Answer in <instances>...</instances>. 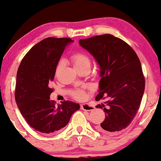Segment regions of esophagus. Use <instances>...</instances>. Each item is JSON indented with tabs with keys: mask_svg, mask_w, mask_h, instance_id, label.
I'll return each mask as SVG.
<instances>
[{
	"mask_svg": "<svg viewBox=\"0 0 161 161\" xmlns=\"http://www.w3.org/2000/svg\"><path fill=\"white\" fill-rule=\"evenodd\" d=\"M81 109L85 110V111H92L94 109V107L89 103H83L80 105Z\"/></svg>",
	"mask_w": 161,
	"mask_h": 161,
	"instance_id": "1",
	"label": "esophagus"
}]
</instances>
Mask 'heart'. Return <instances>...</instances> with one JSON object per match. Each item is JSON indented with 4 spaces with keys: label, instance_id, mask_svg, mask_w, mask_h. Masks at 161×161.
<instances>
[{
    "label": "heart",
    "instance_id": "1",
    "mask_svg": "<svg viewBox=\"0 0 161 161\" xmlns=\"http://www.w3.org/2000/svg\"><path fill=\"white\" fill-rule=\"evenodd\" d=\"M72 60L74 64L75 68H80L85 66H90V60L89 57L85 54L81 53H77L72 56ZM63 66V62L60 61L56 69V74L59 72ZM74 97L78 100H83L85 98L86 93L83 90H77L75 92Z\"/></svg>",
    "mask_w": 161,
    "mask_h": 161
}]
</instances>
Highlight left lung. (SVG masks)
Listing matches in <instances>:
<instances>
[{
    "mask_svg": "<svg viewBox=\"0 0 161 161\" xmlns=\"http://www.w3.org/2000/svg\"><path fill=\"white\" fill-rule=\"evenodd\" d=\"M79 44L93 56L100 69L95 100L106 101L96 106L106 113L97 130L108 134L121 131L132 121L144 93L145 79L139 58L130 46L112 35L81 39Z\"/></svg>",
    "mask_w": 161,
    "mask_h": 161,
    "instance_id": "obj_1",
    "label": "left lung"
}]
</instances>
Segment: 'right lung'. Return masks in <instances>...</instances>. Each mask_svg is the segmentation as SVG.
I'll use <instances>...</instances> for the list:
<instances>
[{
    "mask_svg": "<svg viewBox=\"0 0 161 161\" xmlns=\"http://www.w3.org/2000/svg\"><path fill=\"white\" fill-rule=\"evenodd\" d=\"M73 41L70 38L47 37L26 53L17 72L15 101L28 124L43 134L55 132L69 122L79 103L66 101L55 105L50 100L53 89L51 81L65 48Z\"/></svg>",
    "mask_w": 161,
    "mask_h": 161,
    "instance_id": "obj_1",
    "label": "right lung"
}]
</instances>
